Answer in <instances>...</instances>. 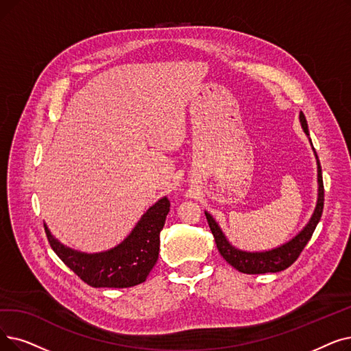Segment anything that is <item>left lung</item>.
Returning <instances> with one entry per match:
<instances>
[{"label":"left lung","instance_id":"8db88e82","mask_svg":"<svg viewBox=\"0 0 351 351\" xmlns=\"http://www.w3.org/2000/svg\"><path fill=\"white\" fill-rule=\"evenodd\" d=\"M300 123H301L304 133L307 134V138L311 143L308 125H307L306 116H304L302 112H300ZM311 147H313V143H311ZM313 150H314V147H313ZM314 155L317 159V184H318L317 204H315L314 212H313L310 221L306 223V226H304L295 237L284 242L282 245L276 247L272 250L255 251V252L239 250L235 245H232L230 239H228L225 237V234L222 232L218 222L213 219V217L208 210H205V217L208 219L213 238H215L218 251L228 264L232 265L235 269H238L239 272H243V274H265V272H280V271L288 268L297 260L298 255L304 250V247H306L307 242L310 241L317 223L319 222V219H322L323 206H324V186H323L322 166H319V160H318L315 150H314Z\"/></svg>","mask_w":351,"mask_h":351}]
</instances>
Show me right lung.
<instances>
[{
  "label": "right lung",
  "mask_w": 351,
  "mask_h": 351,
  "mask_svg": "<svg viewBox=\"0 0 351 351\" xmlns=\"http://www.w3.org/2000/svg\"><path fill=\"white\" fill-rule=\"evenodd\" d=\"M169 209L171 202L167 196L160 197L143 213L123 241L114 248L95 254L64 245L45 223L44 228L60 260L90 287L128 288L146 281L149 272L155 267L160 247L159 235Z\"/></svg>",
  "instance_id": "add662e5"
}]
</instances>
